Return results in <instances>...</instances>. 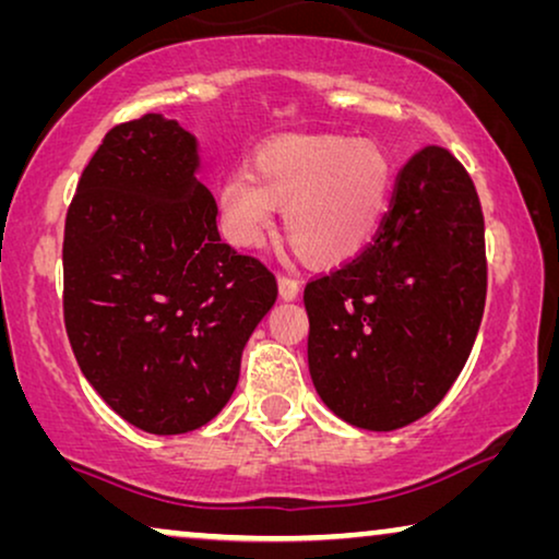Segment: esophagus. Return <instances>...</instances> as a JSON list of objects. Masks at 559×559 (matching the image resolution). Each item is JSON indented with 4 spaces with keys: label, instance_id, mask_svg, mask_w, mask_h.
<instances>
[{
    "label": "esophagus",
    "instance_id": "obj_1",
    "mask_svg": "<svg viewBox=\"0 0 559 559\" xmlns=\"http://www.w3.org/2000/svg\"><path fill=\"white\" fill-rule=\"evenodd\" d=\"M280 297L282 300H295L300 295V282L295 277H287V274H280Z\"/></svg>",
    "mask_w": 559,
    "mask_h": 559
}]
</instances>
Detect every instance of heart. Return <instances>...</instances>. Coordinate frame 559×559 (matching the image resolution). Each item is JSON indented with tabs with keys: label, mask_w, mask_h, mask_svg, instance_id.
I'll return each instance as SVG.
<instances>
[{
	"label": "heart",
	"mask_w": 559,
	"mask_h": 559,
	"mask_svg": "<svg viewBox=\"0 0 559 559\" xmlns=\"http://www.w3.org/2000/svg\"><path fill=\"white\" fill-rule=\"evenodd\" d=\"M392 188V159L373 140L343 134H282L251 157L249 175L218 190L221 231L257 249L285 209V234L312 264L348 262L377 231Z\"/></svg>",
	"instance_id": "1"
}]
</instances>
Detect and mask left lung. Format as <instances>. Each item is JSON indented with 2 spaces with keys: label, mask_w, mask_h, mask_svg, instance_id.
Returning <instances> with one entry per match:
<instances>
[{
  "label": "left lung",
  "mask_w": 559,
  "mask_h": 559,
  "mask_svg": "<svg viewBox=\"0 0 559 559\" xmlns=\"http://www.w3.org/2000/svg\"><path fill=\"white\" fill-rule=\"evenodd\" d=\"M486 305L484 213L445 147L419 150L361 254L305 287L308 364L348 425L389 432L438 407L468 361Z\"/></svg>",
  "instance_id": "8db88e82"
}]
</instances>
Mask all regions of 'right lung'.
I'll use <instances>...</instances> for the list:
<instances>
[{
    "label": "right lung",
    "mask_w": 559,
    "mask_h": 559,
    "mask_svg": "<svg viewBox=\"0 0 559 559\" xmlns=\"http://www.w3.org/2000/svg\"><path fill=\"white\" fill-rule=\"evenodd\" d=\"M198 142L144 114L104 136L66 216L63 318L83 377L129 425L180 435L239 384L277 280L221 241Z\"/></svg>",
    "instance_id": "obj_1"
}]
</instances>
